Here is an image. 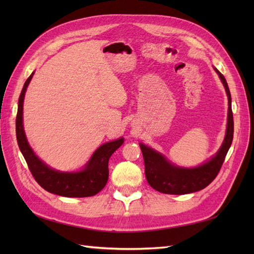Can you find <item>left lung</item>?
<instances>
[{"label": "left lung", "instance_id": "8db88e82", "mask_svg": "<svg viewBox=\"0 0 254 254\" xmlns=\"http://www.w3.org/2000/svg\"><path fill=\"white\" fill-rule=\"evenodd\" d=\"M215 71L217 72L219 78L224 83L229 101L227 132L225 141L216 156L201 166L195 168H182L172 165L159 152L147 147L144 144H140L144 158L146 179H147L149 186L160 193L183 195L203 190L216 178L222 163H224L228 150L233 141L234 122L231 107V94H230L228 83L224 75L216 68Z\"/></svg>", "mask_w": 254, "mask_h": 254}]
</instances>
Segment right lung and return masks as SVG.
Here are the masks:
<instances>
[{
    "instance_id": "right-lung-1",
    "label": "right lung",
    "mask_w": 254,
    "mask_h": 254,
    "mask_svg": "<svg viewBox=\"0 0 254 254\" xmlns=\"http://www.w3.org/2000/svg\"><path fill=\"white\" fill-rule=\"evenodd\" d=\"M34 73L29 76L19 97L16 119V133L19 148L35 180L41 188L52 194L64 197H89L101 191L109 177L108 163L112 153L124 143V139L102 145L92 156L86 168L80 172H59L48 166L38 158L26 140L23 129L22 114L25 91Z\"/></svg>"
}]
</instances>
